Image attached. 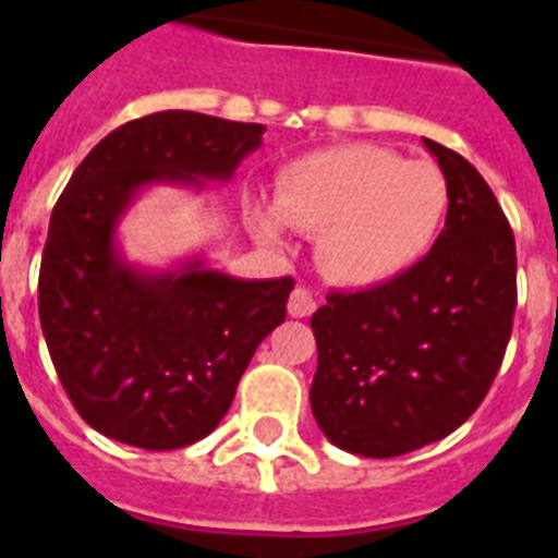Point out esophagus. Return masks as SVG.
<instances>
[{
    "label": "esophagus",
    "mask_w": 558,
    "mask_h": 558,
    "mask_svg": "<svg viewBox=\"0 0 558 558\" xmlns=\"http://www.w3.org/2000/svg\"><path fill=\"white\" fill-rule=\"evenodd\" d=\"M288 313L293 315V318H307V315H313L315 313L313 293L304 288H295L288 299Z\"/></svg>",
    "instance_id": "1"
}]
</instances>
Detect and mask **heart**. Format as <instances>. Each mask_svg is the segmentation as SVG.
I'll use <instances>...</instances> for the list:
<instances>
[{
  "instance_id": "1",
  "label": "heart",
  "mask_w": 558,
  "mask_h": 558,
  "mask_svg": "<svg viewBox=\"0 0 558 558\" xmlns=\"http://www.w3.org/2000/svg\"><path fill=\"white\" fill-rule=\"evenodd\" d=\"M450 190L433 161H405L377 145H340L284 165L274 206L248 201L263 243L282 245L284 223L318 234V263L347 284L386 282L416 263L447 215Z\"/></svg>"
}]
</instances>
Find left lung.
<instances>
[{
    "label": "left lung",
    "mask_w": 558,
    "mask_h": 558,
    "mask_svg": "<svg viewBox=\"0 0 558 558\" xmlns=\"http://www.w3.org/2000/svg\"><path fill=\"white\" fill-rule=\"evenodd\" d=\"M450 206L427 256L313 313L310 405L340 450L393 458L450 436L489 393L517 307L511 226L481 172L425 140Z\"/></svg>",
    "instance_id": "left-lung-1"
}]
</instances>
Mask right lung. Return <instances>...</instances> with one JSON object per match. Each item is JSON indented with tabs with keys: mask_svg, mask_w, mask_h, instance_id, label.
Masks as SVG:
<instances>
[{
	"mask_svg": "<svg viewBox=\"0 0 558 558\" xmlns=\"http://www.w3.org/2000/svg\"><path fill=\"white\" fill-rule=\"evenodd\" d=\"M265 125L159 111L111 131L49 218L38 315L63 391L102 436L179 450L220 425L256 347L284 322L293 279H234L190 259L131 265L117 226L145 186L229 181Z\"/></svg>",
	"mask_w": 558,
	"mask_h": 558,
	"instance_id": "obj_1",
	"label": "right lung"
}]
</instances>
